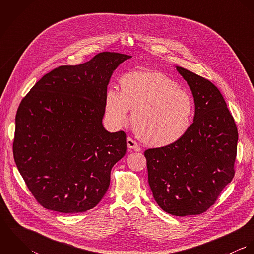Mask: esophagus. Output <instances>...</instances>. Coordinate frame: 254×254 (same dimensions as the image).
I'll return each instance as SVG.
<instances>
[{
  "instance_id": "1",
  "label": "esophagus",
  "mask_w": 254,
  "mask_h": 254,
  "mask_svg": "<svg viewBox=\"0 0 254 254\" xmlns=\"http://www.w3.org/2000/svg\"><path fill=\"white\" fill-rule=\"evenodd\" d=\"M127 146H128V148H130V149H135L136 151H140V146L138 145L137 144V142H135L132 138H130V137H128L127 138Z\"/></svg>"
}]
</instances>
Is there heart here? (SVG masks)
Wrapping results in <instances>:
<instances>
[{
  "mask_svg": "<svg viewBox=\"0 0 254 254\" xmlns=\"http://www.w3.org/2000/svg\"><path fill=\"white\" fill-rule=\"evenodd\" d=\"M121 92L110 88L105 96L107 117L121 127L132 121L139 138L147 145H171L188 132L193 115L191 95L164 73L137 70L125 74Z\"/></svg>",
  "mask_w": 254,
  "mask_h": 254,
  "instance_id": "b5f03b06",
  "label": "heart"
}]
</instances>
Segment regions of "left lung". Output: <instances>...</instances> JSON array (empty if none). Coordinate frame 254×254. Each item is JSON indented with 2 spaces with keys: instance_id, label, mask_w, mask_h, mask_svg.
<instances>
[{
  "instance_id": "obj_1",
  "label": "left lung",
  "mask_w": 254,
  "mask_h": 254,
  "mask_svg": "<svg viewBox=\"0 0 254 254\" xmlns=\"http://www.w3.org/2000/svg\"><path fill=\"white\" fill-rule=\"evenodd\" d=\"M176 69L193 97V122L177 142L145 150L148 185L165 212L197 215L214 204L234 178L238 129L214 84L180 66Z\"/></svg>"
}]
</instances>
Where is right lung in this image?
Returning a JSON list of instances; mask_svg holds the SVG:
<instances>
[{"instance_id": "1", "label": "right lung", "mask_w": 254, "mask_h": 254, "mask_svg": "<svg viewBox=\"0 0 254 254\" xmlns=\"http://www.w3.org/2000/svg\"><path fill=\"white\" fill-rule=\"evenodd\" d=\"M131 56L104 52L44 75L15 116L13 156L37 201L62 213L85 212L104 197L126 134L104 128L110 77Z\"/></svg>"}]
</instances>
